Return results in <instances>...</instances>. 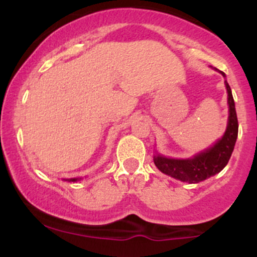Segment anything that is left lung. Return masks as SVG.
Listing matches in <instances>:
<instances>
[{
	"label": "left lung",
	"instance_id": "obj_1",
	"mask_svg": "<svg viewBox=\"0 0 257 257\" xmlns=\"http://www.w3.org/2000/svg\"><path fill=\"white\" fill-rule=\"evenodd\" d=\"M223 77L225 73L220 71ZM227 94V102H228V123L223 137L217 140L213 146L204 150L198 155L193 156L192 158L175 159L168 158L156 152L153 156V162L156 167L162 173L178 179L182 182L188 184H198L203 180L214 176L215 174L220 173L228 163L229 158L234 149L235 141L238 137V119L237 112H235L234 100L232 96V90L229 88L227 81H225Z\"/></svg>",
	"mask_w": 257,
	"mask_h": 257
}]
</instances>
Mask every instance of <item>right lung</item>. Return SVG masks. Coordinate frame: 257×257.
Returning a JSON list of instances; mask_svg holds the SVG:
<instances>
[{"instance_id": "obj_1", "label": "right lung", "mask_w": 257, "mask_h": 257, "mask_svg": "<svg viewBox=\"0 0 257 257\" xmlns=\"http://www.w3.org/2000/svg\"><path fill=\"white\" fill-rule=\"evenodd\" d=\"M77 180H79L78 178L77 179H67V181H77Z\"/></svg>"}]
</instances>
